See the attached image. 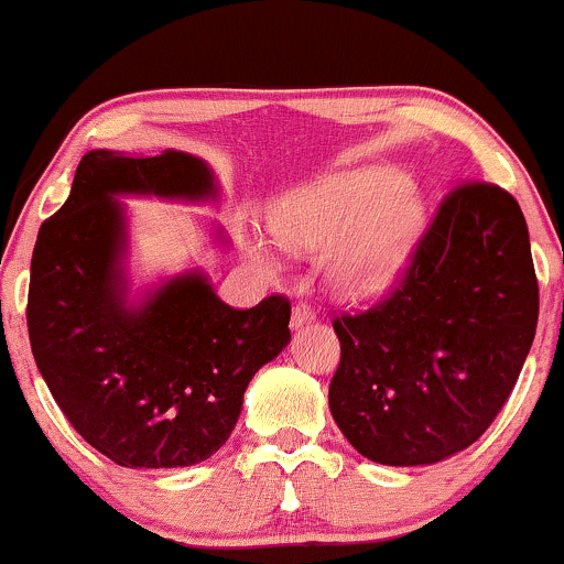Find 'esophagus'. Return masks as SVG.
I'll use <instances>...</instances> for the list:
<instances>
[{"label": "esophagus", "mask_w": 564, "mask_h": 564, "mask_svg": "<svg viewBox=\"0 0 564 564\" xmlns=\"http://www.w3.org/2000/svg\"><path fill=\"white\" fill-rule=\"evenodd\" d=\"M313 323H315L313 307H307V304H296V307L291 310V332H302V328L313 326Z\"/></svg>", "instance_id": "1"}]
</instances>
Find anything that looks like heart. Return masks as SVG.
I'll list each match as a JSON object with an SVG mask.
<instances>
[{
  "label": "heart",
  "instance_id": "1",
  "mask_svg": "<svg viewBox=\"0 0 564 564\" xmlns=\"http://www.w3.org/2000/svg\"><path fill=\"white\" fill-rule=\"evenodd\" d=\"M426 225L424 200L403 172L360 166L291 191L275 204L273 230L296 254L326 251L323 275L345 300L390 289L416 257ZM262 268H273L260 243Z\"/></svg>",
  "mask_w": 564,
  "mask_h": 564
}]
</instances>
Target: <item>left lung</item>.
<instances>
[{
	"label": "left lung",
	"mask_w": 564,
	"mask_h": 564,
	"mask_svg": "<svg viewBox=\"0 0 564 564\" xmlns=\"http://www.w3.org/2000/svg\"><path fill=\"white\" fill-rule=\"evenodd\" d=\"M535 323L539 283L520 204L496 185H462L390 300L334 321L336 426L387 467L445 462L507 403Z\"/></svg>",
	"instance_id": "obj_1"
}]
</instances>
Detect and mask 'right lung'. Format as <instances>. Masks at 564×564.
Segmentation results:
<instances>
[{"mask_svg":"<svg viewBox=\"0 0 564 564\" xmlns=\"http://www.w3.org/2000/svg\"><path fill=\"white\" fill-rule=\"evenodd\" d=\"M121 198L217 206L223 187L185 151H89L66 204L39 228L31 352L55 403L102 456L129 469L193 467L228 443L249 381L286 349L291 307L268 296L232 310L198 264L134 286ZM209 236L230 249L223 225Z\"/></svg>","mask_w":564,"mask_h":564,"instance_id":"right-lung-1","label":"right lung"}]
</instances>
